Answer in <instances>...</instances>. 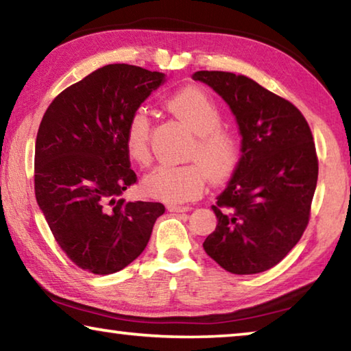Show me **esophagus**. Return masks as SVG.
Segmentation results:
<instances>
[{"instance_id": "esophagus-1", "label": "esophagus", "mask_w": 351, "mask_h": 351, "mask_svg": "<svg viewBox=\"0 0 351 351\" xmlns=\"http://www.w3.org/2000/svg\"><path fill=\"white\" fill-rule=\"evenodd\" d=\"M167 209L170 210V212H176V213H180V212H187V210H190L192 209V207L190 206H180V204H170Z\"/></svg>"}]
</instances>
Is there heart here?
<instances>
[{
	"label": "heart",
	"mask_w": 351,
	"mask_h": 351,
	"mask_svg": "<svg viewBox=\"0 0 351 351\" xmlns=\"http://www.w3.org/2000/svg\"><path fill=\"white\" fill-rule=\"evenodd\" d=\"M170 112L197 134L189 159L197 162L159 165L144 180V190L153 198L180 204L198 198L212 175L223 180L235 169L241 153V139L235 130L221 125V110L209 94L197 86L178 91L167 100ZM152 121L145 110H136L125 132L130 158L138 164L150 162Z\"/></svg>",
	"instance_id": "obj_1"
}]
</instances>
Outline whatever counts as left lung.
Instances as JSON below:
<instances>
[{
  "label": "left lung",
  "instance_id": "8db88e82",
  "mask_svg": "<svg viewBox=\"0 0 351 351\" xmlns=\"http://www.w3.org/2000/svg\"><path fill=\"white\" fill-rule=\"evenodd\" d=\"M239 122L241 158L212 206L217 228L203 246L232 274H258L287 257L311 217L319 161L306 119L246 75L198 71Z\"/></svg>",
  "mask_w": 351,
  "mask_h": 351
}]
</instances>
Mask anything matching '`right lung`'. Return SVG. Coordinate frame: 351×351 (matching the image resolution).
I'll return each instance as SVG.
<instances>
[{
    "label": "right lung",
    "instance_id": "add662e5",
    "mask_svg": "<svg viewBox=\"0 0 351 351\" xmlns=\"http://www.w3.org/2000/svg\"><path fill=\"white\" fill-rule=\"evenodd\" d=\"M164 74L106 64L63 90L47 106L35 142V198L68 258L97 276L121 271L150 240L161 203L125 201L138 182L130 169V117Z\"/></svg>",
    "mask_w": 351,
    "mask_h": 351
}]
</instances>
